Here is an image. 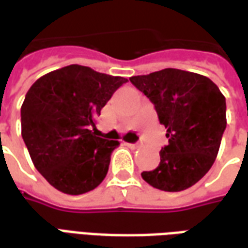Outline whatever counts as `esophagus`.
Wrapping results in <instances>:
<instances>
[{
  "label": "esophagus",
  "mask_w": 248,
  "mask_h": 248,
  "mask_svg": "<svg viewBox=\"0 0 248 248\" xmlns=\"http://www.w3.org/2000/svg\"><path fill=\"white\" fill-rule=\"evenodd\" d=\"M126 146H129L130 149H138V147H140L138 143H126Z\"/></svg>",
  "instance_id": "1"
}]
</instances>
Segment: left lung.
I'll return each instance as SVG.
<instances>
[{
    "instance_id": "8db88e82",
    "label": "left lung",
    "mask_w": 248,
    "mask_h": 248,
    "mask_svg": "<svg viewBox=\"0 0 248 248\" xmlns=\"http://www.w3.org/2000/svg\"><path fill=\"white\" fill-rule=\"evenodd\" d=\"M130 82L149 98L169 143L161 162L140 175L163 191L186 190L202 179L218 155L226 129V98L210 78L179 69H163Z\"/></svg>"
}]
</instances>
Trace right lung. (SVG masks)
I'll return each instance as SVG.
<instances>
[{
    "label": "right lung",
    "mask_w": 248,
    "mask_h": 248,
    "mask_svg": "<svg viewBox=\"0 0 248 248\" xmlns=\"http://www.w3.org/2000/svg\"><path fill=\"white\" fill-rule=\"evenodd\" d=\"M87 66L69 65L31 85L21 108L22 138L42 177L57 190L79 195L108 174L118 140L95 137V118L126 83Z\"/></svg>",
    "instance_id": "obj_1"
}]
</instances>
